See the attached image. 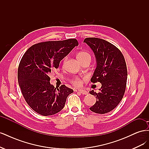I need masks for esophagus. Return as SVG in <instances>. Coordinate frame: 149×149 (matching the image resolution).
Wrapping results in <instances>:
<instances>
[{
  "label": "esophagus",
  "instance_id": "1",
  "mask_svg": "<svg viewBox=\"0 0 149 149\" xmlns=\"http://www.w3.org/2000/svg\"><path fill=\"white\" fill-rule=\"evenodd\" d=\"M78 91L79 93H81L83 94H87L88 92L86 91H85V90H83V89H78Z\"/></svg>",
  "mask_w": 149,
  "mask_h": 149
}]
</instances>
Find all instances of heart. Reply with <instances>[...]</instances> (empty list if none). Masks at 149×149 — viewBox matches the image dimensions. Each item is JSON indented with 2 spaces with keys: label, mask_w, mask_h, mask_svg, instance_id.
<instances>
[{
  "label": "heart",
  "mask_w": 149,
  "mask_h": 149,
  "mask_svg": "<svg viewBox=\"0 0 149 149\" xmlns=\"http://www.w3.org/2000/svg\"><path fill=\"white\" fill-rule=\"evenodd\" d=\"M88 58H91V55H90L88 53L86 52H80L77 55V58L79 61ZM71 82L74 86H79L81 85V80L78 78L73 79L71 81Z\"/></svg>",
  "instance_id": "b5f03b06"
}]
</instances>
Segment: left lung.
I'll return each mask as SVG.
<instances>
[{
  "label": "left lung",
  "instance_id": "left-lung-1",
  "mask_svg": "<svg viewBox=\"0 0 149 149\" xmlns=\"http://www.w3.org/2000/svg\"><path fill=\"white\" fill-rule=\"evenodd\" d=\"M84 42L91 48L96 61L91 81L101 83L100 92L89 91L96 97L89 109L97 114L107 113L119 104L125 93L127 78L125 59L118 48L104 40L86 38Z\"/></svg>",
  "mask_w": 149,
  "mask_h": 149
}]
</instances>
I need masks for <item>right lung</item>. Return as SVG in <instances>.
<instances>
[{
  "label": "right lung",
  "instance_id": "1",
  "mask_svg": "<svg viewBox=\"0 0 149 149\" xmlns=\"http://www.w3.org/2000/svg\"><path fill=\"white\" fill-rule=\"evenodd\" d=\"M78 42L76 39L49 41L33 45L22 56L18 68V82L26 102L34 111L44 116L58 113L73 90L50 84L49 73L58 68L61 60Z\"/></svg>",
  "mask_w": 149,
  "mask_h": 149
}]
</instances>
